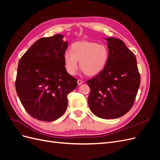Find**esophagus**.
Masks as SVG:
<instances>
[{"label": "esophagus", "mask_w": 160, "mask_h": 160, "mask_svg": "<svg viewBox=\"0 0 160 160\" xmlns=\"http://www.w3.org/2000/svg\"><path fill=\"white\" fill-rule=\"evenodd\" d=\"M82 83H83V81L81 80V79H78V80H77V84H78L79 85H81Z\"/></svg>", "instance_id": "1"}]
</instances>
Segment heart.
Here are the masks:
<instances>
[{
  "label": "heart",
  "instance_id": "obj_1",
  "mask_svg": "<svg viewBox=\"0 0 160 160\" xmlns=\"http://www.w3.org/2000/svg\"><path fill=\"white\" fill-rule=\"evenodd\" d=\"M71 51L64 54L66 71L73 75L79 67L88 76H95L102 71L109 59V49L105 44L89 41H82L72 43Z\"/></svg>",
  "mask_w": 160,
  "mask_h": 160
}]
</instances>
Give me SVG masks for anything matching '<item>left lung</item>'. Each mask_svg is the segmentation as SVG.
<instances>
[{
  "label": "left lung",
  "mask_w": 160,
  "mask_h": 160,
  "mask_svg": "<svg viewBox=\"0 0 160 160\" xmlns=\"http://www.w3.org/2000/svg\"><path fill=\"white\" fill-rule=\"evenodd\" d=\"M109 59L104 69L86 83L91 89L89 108L102 119L122 117L132 108L140 85V75L133 52L123 41L106 38Z\"/></svg>",
  "instance_id": "left-lung-1"
}]
</instances>
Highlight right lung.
I'll return each mask as SVG.
<instances>
[{
  "label": "right lung",
  "instance_id": "obj_1",
  "mask_svg": "<svg viewBox=\"0 0 160 160\" xmlns=\"http://www.w3.org/2000/svg\"><path fill=\"white\" fill-rule=\"evenodd\" d=\"M62 38L55 35L40 38L18 61L15 88L19 99L28 114L43 122L64 114L67 95L77 86V79L65 67L68 44Z\"/></svg>",
  "mask_w": 160,
  "mask_h": 160
}]
</instances>
